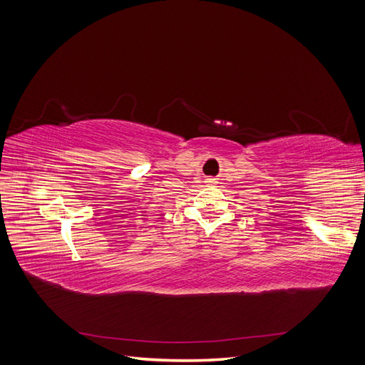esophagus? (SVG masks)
<instances>
[{
    "label": "esophagus",
    "instance_id": "34e87169",
    "mask_svg": "<svg viewBox=\"0 0 365 365\" xmlns=\"http://www.w3.org/2000/svg\"><path fill=\"white\" fill-rule=\"evenodd\" d=\"M210 182H213V180H210Z\"/></svg>",
    "mask_w": 365,
    "mask_h": 365
}]
</instances>
